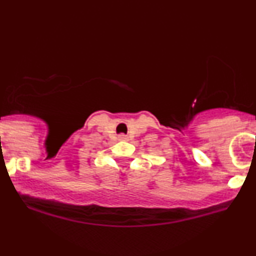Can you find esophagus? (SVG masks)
Here are the masks:
<instances>
[{"mask_svg":"<svg viewBox=\"0 0 256 256\" xmlns=\"http://www.w3.org/2000/svg\"><path fill=\"white\" fill-rule=\"evenodd\" d=\"M128 134H119L118 136V140H128Z\"/></svg>","mask_w":256,"mask_h":256,"instance_id":"1","label":"esophagus"}]
</instances>
